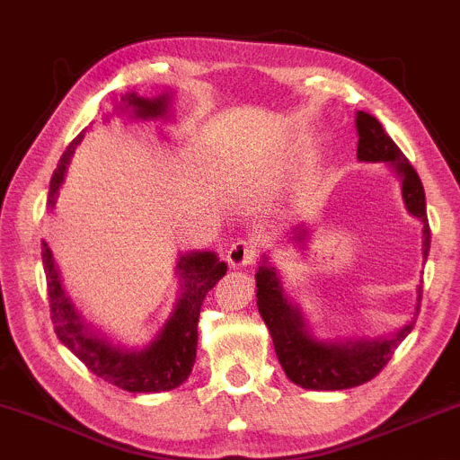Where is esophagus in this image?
<instances>
[{
    "instance_id": "34e87169",
    "label": "esophagus",
    "mask_w": 460,
    "mask_h": 460,
    "mask_svg": "<svg viewBox=\"0 0 460 460\" xmlns=\"http://www.w3.org/2000/svg\"><path fill=\"white\" fill-rule=\"evenodd\" d=\"M256 259V244L252 241H237L227 252V261L233 269L252 264Z\"/></svg>"
}]
</instances>
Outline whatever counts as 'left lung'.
Masks as SVG:
<instances>
[{
    "label": "left lung",
    "instance_id": "1",
    "mask_svg": "<svg viewBox=\"0 0 460 460\" xmlns=\"http://www.w3.org/2000/svg\"><path fill=\"white\" fill-rule=\"evenodd\" d=\"M358 146L357 158L360 163H386L402 180V198L405 209L423 223V261H427L431 244V229L425 211V191L421 180L410 160L403 156L398 145L375 115L367 111L357 113ZM292 241L302 249L307 239V229L297 226ZM256 279V305L270 331L276 357L297 386L305 390H347L375 378L388 365L394 350L411 333L415 317L421 305V286H418V305L413 317L403 327L388 337H358V339H317L309 329L300 305L284 294L279 270L262 254Z\"/></svg>",
    "mask_w": 460,
    "mask_h": 460
}]
</instances>
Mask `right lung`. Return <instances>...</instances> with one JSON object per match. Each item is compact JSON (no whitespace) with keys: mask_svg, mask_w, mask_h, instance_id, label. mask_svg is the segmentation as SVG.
<instances>
[{"mask_svg":"<svg viewBox=\"0 0 460 460\" xmlns=\"http://www.w3.org/2000/svg\"><path fill=\"white\" fill-rule=\"evenodd\" d=\"M117 113H129L133 119H160L170 110V93L158 98H141L135 92L121 95L115 102ZM85 129L74 138L50 178L49 208L57 204L58 190L64 184V176L70 158L82 143ZM42 264L47 274V290L50 304V319L55 333L95 376L103 378L113 386L133 394H155L178 388L184 382L196 362L198 347V319L206 294L227 272V264L219 261L213 251L181 252L176 262V276L180 280L178 300L166 323L160 327L151 343L143 347H123L113 343L108 335L84 319L78 307L64 290L58 266L49 244L42 241Z\"/></svg>","mask_w":460,"mask_h":460,"instance_id":"1","label":"right lung"}]
</instances>
